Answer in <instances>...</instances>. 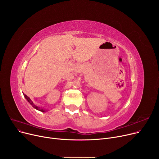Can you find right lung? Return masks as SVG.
<instances>
[{
    "mask_svg": "<svg viewBox=\"0 0 159 159\" xmlns=\"http://www.w3.org/2000/svg\"><path fill=\"white\" fill-rule=\"evenodd\" d=\"M24 95V97L26 98V99L28 101V102L33 107L35 108V109H36L37 110H39V111H42V112H45L46 111V110H44L43 108H40V107H38V106H35L34 104H33V102H32V101L30 99V97H28L26 95H25V94H23Z\"/></svg>",
    "mask_w": 159,
    "mask_h": 159,
    "instance_id": "right-lung-1",
    "label": "right lung"
}]
</instances>
